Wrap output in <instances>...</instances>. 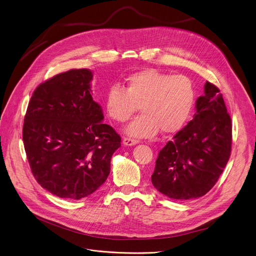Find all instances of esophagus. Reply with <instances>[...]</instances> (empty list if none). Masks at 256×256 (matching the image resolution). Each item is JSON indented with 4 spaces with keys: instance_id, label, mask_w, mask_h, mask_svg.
I'll return each instance as SVG.
<instances>
[{
    "instance_id": "34e87169",
    "label": "esophagus",
    "mask_w": 256,
    "mask_h": 256,
    "mask_svg": "<svg viewBox=\"0 0 256 256\" xmlns=\"http://www.w3.org/2000/svg\"><path fill=\"white\" fill-rule=\"evenodd\" d=\"M124 144L126 146H134V144H136L138 142V140H136V138H124V140H122Z\"/></svg>"
}]
</instances>
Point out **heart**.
<instances>
[{
    "mask_svg": "<svg viewBox=\"0 0 256 256\" xmlns=\"http://www.w3.org/2000/svg\"><path fill=\"white\" fill-rule=\"evenodd\" d=\"M194 100V85L186 76L148 68L130 75L124 88L118 84L109 88L105 109L109 118L124 122L138 106L142 114L126 132L134 138H151L159 130L163 134L178 132L190 120Z\"/></svg>",
    "mask_w": 256,
    "mask_h": 256,
    "instance_id": "1",
    "label": "heart"
}]
</instances>
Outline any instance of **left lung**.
<instances>
[{
	"instance_id": "obj_1",
	"label": "left lung",
	"mask_w": 256,
	"mask_h": 256,
	"mask_svg": "<svg viewBox=\"0 0 256 256\" xmlns=\"http://www.w3.org/2000/svg\"><path fill=\"white\" fill-rule=\"evenodd\" d=\"M196 112L159 152L152 184L173 200L204 196L226 167L232 144L231 118L220 90L204 84L196 100Z\"/></svg>"
}]
</instances>
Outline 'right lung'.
<instances>
[{"instance_id": "right-lung-1", "label": "right lung", "mask_w": 256, "mask_h": 256, "mask_svg": "<svg viewBox=\"0 0 256 256\" xmlns=\"http://www.w3.org/2000/svg\"><path fill=\"white\" fill-rule=\"evenodd\" d=\"M92 72L70 70L42 83L29 101L23 142L31 172L50 194L80 200L96 192L110 172L120 136L102 122L91 95Z\"/></svg>"}]
</instances>
